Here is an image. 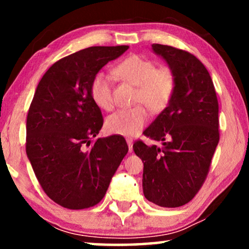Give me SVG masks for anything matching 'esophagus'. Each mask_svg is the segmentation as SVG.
Segmentation results:
<instances>
[{
  "label": "esophagus",
  "mask_w": 249,
  "mask_h": 249,
  "mask_svg": "<svg viewBox=\"0 0 249 249\" xmlns=\"http://www.w3.org/2000/svg\"><path fill=\"white\" fill-rule=\"evenodd\" d=\"M132 138H127V144H128V147H129V152H132Z\"/></svg>",
  "instance_id": "obj_1"
}]
</instances>
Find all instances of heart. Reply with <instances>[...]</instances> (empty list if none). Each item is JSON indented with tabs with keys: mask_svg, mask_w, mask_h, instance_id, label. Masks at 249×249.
Here are the masks:
<instances>
[{
	"mask_svg": "<svg viewBox=\"0 0 249 249\" xmlns=\"http://www.w3.org/2000/svg\"><path fill=\"white\" fill-rule=\"evenodd\" d=\"M114 73L122 80L137 86L134 102L144 104L149 111L159 113L168 107L176 90L177 79L169 67H156L154 61L139 55H130L115 67ZM94 103L102 110L113 108L112 77L100 72L90 85ZM148 121V112L142 105L127 110H119L107 119V129L111 134L135 136L139 134Z\"/></svg>",
	"mask_w": 249,
	"mask_h": 249,
	"instance_id": "1",
	"label": "heart"
}]
</instances>
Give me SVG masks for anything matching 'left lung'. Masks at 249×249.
Wrapping results in <instances>:
<instances>
[{"label":"left lung","mask_w":249,"mask_h":249,"mask_svg":"<svg viewBox=\"0 0 249 249\" xmlns=\"http://www.w3.org/2000/svg\"><path fill=\"white\" fill-rule=\"evenodd\" d=\"M153 51L176 74L170 104L142 132L163 147L137 141L132 146L144 163L142 192L149 202L179 207L202 188L220 139L219 103L212 78L192 53L153 44Z\"/></svg>","instance_id":"left-lung-1"}]
</instances>
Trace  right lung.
Returning a JSON list of instances; mask_svg holds the SVG:
<instances>
[{
    "label": "right lung",
    "instance_id": "right-lung-1",
    "mask_svg": "<svg viewBox=\"0 0 249 249\" xmlns=\"http://www.w3.org/2000/svg\"><path fill=\"white\" fill-rule=\"evenodd\" d=\"M129 49L91 46L56 61L38 83L26 124V153L53 202L88 209L105 196L128 153L122 136L95 138L103 125L90 85L108 61Z\"/></svg>",
    "mask_w": 249,
    "mask_h": 249
}]
</instances>
